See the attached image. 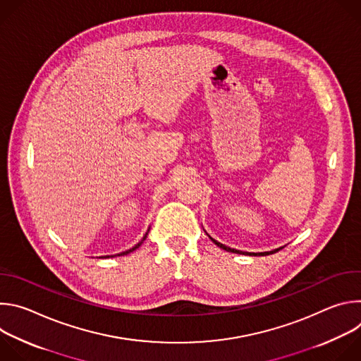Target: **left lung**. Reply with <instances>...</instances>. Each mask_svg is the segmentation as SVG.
<instances>
[{"instance_id":"obj_1","label":"left lung","mask_w":361,"mask_h":361,"mask_svg":"<svg viewBox=\"0 0 361 361\" xmlns=\"http://www.w3.org/2000/svg\"><path fill=\"white\" fill-rule=\"evenodd\" d=\"M212 238V237H210ZM213 240V238H212ZM220 248H223V250H226V251H231V252H237V254H250V255H267V254H273V252H276V251H279L280 248H277V250H274V251H267V252H243V251H238V250H234V248H230V247H227V245H224V244H221V243H219V241H216V240H213Z\"/></svg>"}]
</instances>
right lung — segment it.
<instances>
[{"label":"right lung","mask_w":361,"mask_h":361,"mask_svg":"<svg viewBox=\"0 0 361 361\" xmlns=\"http://www.w3.org/2000/svg\"><path fill=\"white\" fill-rule=\"evenodd\" d=\"M147 234H148V233H147ZM147 234H145V235H144V238H142V240H141V241H140V243H138V244H135V245H134V247H133V248H130V250H127V251H124V252H121V254H118V255H126V254H128V252H131V251H134V250H135V248H138V247H140V245H141V244H142V241H144V240H145V237H147ZM107 257H111V255H107Z\"/></svg>","instance_id":"right-lung-1"}]
</instances>
